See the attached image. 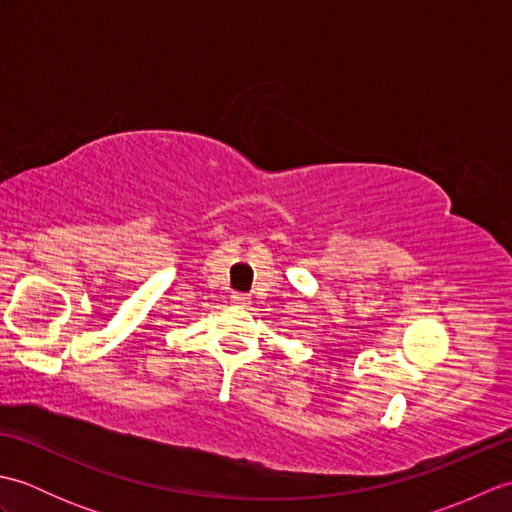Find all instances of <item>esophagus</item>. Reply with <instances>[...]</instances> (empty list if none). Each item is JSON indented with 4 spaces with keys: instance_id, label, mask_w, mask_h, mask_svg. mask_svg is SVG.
<instances>
[{
    "instance_id": "1",
    "label": "esophagus",
    "mask_w": 512,
    "mask_h": 512,
    "mask_svg": "<svg viewBox=\"0 0 512 512\" xmlns=\"http://www.w3.org/2000/svg\"><path fill=\"white\" fill-rule=\"evenodd\" d=\"M231 301L235 303V306H248V303H250V297H248V295H242V292H233Z\"/></svg>"
}]
</instances>
